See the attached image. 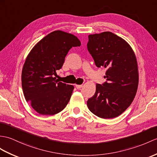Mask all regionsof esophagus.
I'll return each instance as SVG.
<instances>
[{
	"mask_svg": "<svg viewBox=\"0 0 157 157\" xmlns=\"http://www.w3.org/2000/svg\"><path fill=\"white\" fill-rule=\"evenodd\" d=\"M82 87V85H77V84L75 85V87H76V88H77V89H80Z\"/></svg>",
	"mask_w": 157,
	"mask_h": 157,
	"instance_id": "1",
	"label": "esophagus"
}]
</instances>
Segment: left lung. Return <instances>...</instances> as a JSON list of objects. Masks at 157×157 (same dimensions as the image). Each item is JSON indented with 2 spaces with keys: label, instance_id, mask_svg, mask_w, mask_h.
I'll return each mask as SVG.
<instances>
[{
  "label": "left lung",
  "instance_id": "left-lung-1",
  "mask_svg": "<svg viewBox=\"0 0 157 157\" xmlns=\"http://www.w3.org/2000/svg\"><path fill=\"white\" fill-rule=\"evenodd\" d=\"M87 50L98 67L106 69L102 84L88 99L89 110L98 117L116 118L132 102L138 89L136 58L125 40L112 32L88 35Z\"/></svg>",
  "mask_w": 157,
  "mask_h": 157
}]
</instances>
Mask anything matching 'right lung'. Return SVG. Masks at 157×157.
<instances>
[{"label":"right lung","instance_id":"1","mask_svg":"<svg viewBox=\"0 0 157 157\" xmlns=\"http://www.w3.org/2000/svg\"><path fill=\"white\" fill-rule=\"evenodd\" d=\"M80 45L75 35L55 31L29 53L22 70V88L25 100L39 114H56L68 104L74 87L60 82L56 71L63 66L70 49Z\"/></svg>","mask_w":157,"mask_h":157}]
</instances>
